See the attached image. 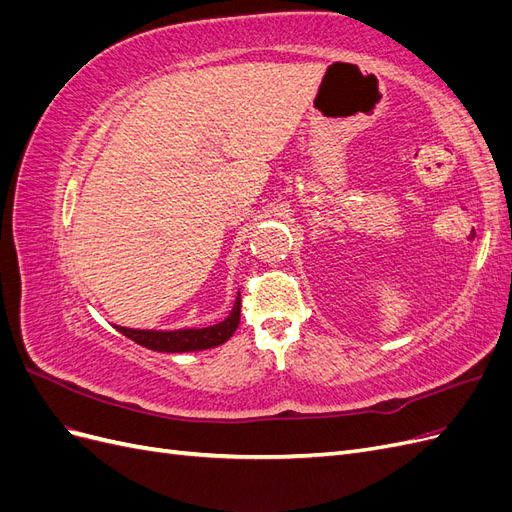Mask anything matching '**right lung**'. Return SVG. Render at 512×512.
Here are the masks:
<instances>
[{
  "label": "right lung",
  "instance_id": "right-lung-1",
  "mask_svg": "<svg viewBox=\"0 0 512 512\" xmlns=\"http://www.w3.org/2000/svg\"><path fill=\"white\" fill-rule=\"evenodd\" d=\"M241 320V294L235 301V307L226 320L213 324L207 329H181V331H141L115 327L119 333L130 337L138 346H145L156 352H194L222 346L237 331Z\"/></svg>",
  "mask_w": 512,
  "mask_h": 512
}]
</instances>
